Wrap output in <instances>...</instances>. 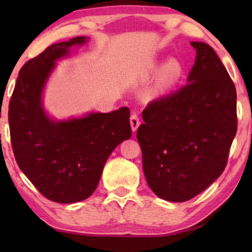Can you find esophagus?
<instances>
[{
	"label": "esophagus",
	"mask_w": 252,
	"mask_h": 252,
	"mask_svg": "<svg viewBox=\"0 0 252 252\" xmlns=\"http://www.w3.org/2000/svg\"><path fill=\"white\" fill-rule=\"evenodd\" d=\"M129 120H130V127H132V130L133 132H136V129L139 128V126H140L139 116H137L136 113H133V115L130 116Z\"/></svg>",
	"instance_id": "34e87169"
}]
</instances>
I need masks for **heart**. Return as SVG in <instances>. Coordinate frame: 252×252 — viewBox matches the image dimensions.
I'll list each match as a JSON object with an SVG mask.
<instances>
[{
  "label": "heart",
  "mask_w": 252,
  "mask_h": 252,
  "mask_svg": "<svg viewBox=\"0 0 252 252\" xmlns=\"http://www.w3.org/2000/svg\"><path fill=\"white\" fill-rule=\"evenodd\" d=\"M181 73V64L175 60H172L168 63L160 62V63L154 64V66L151 67V75H154V77H158V75L163 74L161 81H163V85L165 87H167V86H170L177 81L180 78Z\"/></svg>",
  "instance_id": "heart-1"
}]
</instances>
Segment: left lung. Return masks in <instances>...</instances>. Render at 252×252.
Wrapping results in <instances>:
<instances>
[{
    "mask_svg": "<svg viewBox=\"0 0 252 252\" xmlns=\"http://www.w3.org/2000/svg\"><path fill=\"white\" fill-rule=\"evenodd\" d=\"M187 85L150 102L136 132L147 184L158 197L186 202L225 170L237 129L236 91L209 44L190 42Z\"/></svg>",
    "mask_w": 252,
    "mask_h": 252,
    "instance_id": "8db88e82",
    "label": "left lung"
}]
</instances>
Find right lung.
Masks as SVG:
<instances>
[{"label":"right lung","mask_w":252,"mask_h":252,"mask_svg":"<svg viewBox=\"0 0 252 252\" xmlns=\"http://www.w3.org/2000/svg\"><path fill=\"white\" fill-rule=\"evenodd\" d=\"M87 37L51 44L22 67L9 103V126L17 164L50 201L77 203L97 187L106 159L132 135L129 109L91 112L81 118L51 119L42 92L56 61Z\"/></svg>","instance_id":"right-lung-1"}]
</instances>
